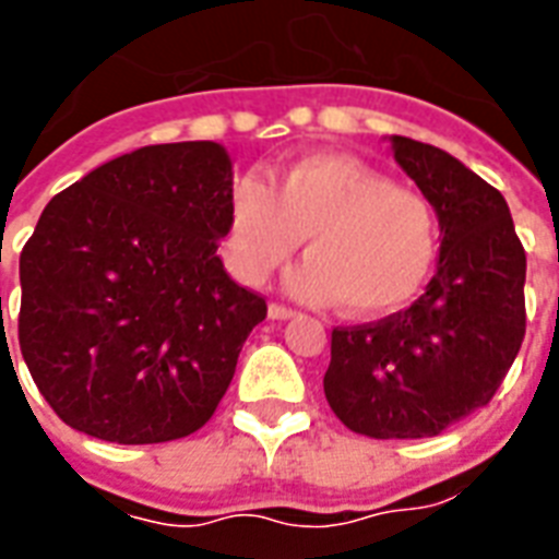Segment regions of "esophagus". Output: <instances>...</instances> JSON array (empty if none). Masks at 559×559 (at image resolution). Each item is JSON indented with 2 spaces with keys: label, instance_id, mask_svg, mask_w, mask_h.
<instances>
[{
  "label": "esophagus",
  "instance_id": "34e87169",
  "mask_svg": "<svg viewBox=\"0 0 559 559\" xmlns=\"http://www.w3.org/2000/svg\"><path fill=\"white\" fill-rule=\"evenodd\" d=\"M270 316H272V319H293V316H296V310H293V307H287V305H281V301H272Z\"/></svg>",
  "mask_w": 559,
  "mask_h": 559
}]
</instances>
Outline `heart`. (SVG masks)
I'll list each match as a JSON object with an SVG mask.
<instances>
[{
  "instance_id": "1",
  "label": "heart",
  "mask_w": 559,
  "mask_h": 559,
  "mask_svg": "<svg viewBox=\"0 0 559 559\" xmlns=\"http://www.w3.org/2000/svg\"><path fill=\"white\" fill-rule=\"evenodd\" d=\"M307 237L310 261L289 287L345 313L380 316L408 305L432 272L438 217L412 188L342 153H310L275 170L270 188L240 179L228 200L226 263L261 284Z\"/></svg>"
}]
</instances>
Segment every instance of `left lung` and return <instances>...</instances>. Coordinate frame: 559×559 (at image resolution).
Wrapping results in <instances>:
<instances>
[{
  "mask_svg": "<svg viewBox=\"0 0 559 559\" xmlns=\"http://www.w3.org/2000/svg\"><path fill=\"white\" fill-rule=\"evenodd\" d=\"M391 142L443 237L415 305L331 333L324 397L377 441L432 438L487 406L525 340V249L502 193L432 144Z\"/></svg>",
  "mask_w": 559,
  "mask_h": 559,
  "instance_id": "left-lung-1",
  "label": "left lung"
}]
</instances>
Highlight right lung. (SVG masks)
I'll return each mask as SVG.
<instances>
[{
  "mask_svg": "<svg viewBox=\"0 0 559 559\" xmlns=\"http://www.w3.org/2000/svg\"><path fill=\"white\" fill-rule=\"evenodd\" d=\"M228 200L217 142L151 144L51 197L20 254V350L63 424L112 443L209 424L266 319L217 254Z\"/></svg>",
  "mask_w": 559,
  "mask_h": 559,
  "instance_id": "obj_1",
  "label": "right lung"
}]
</instances>
